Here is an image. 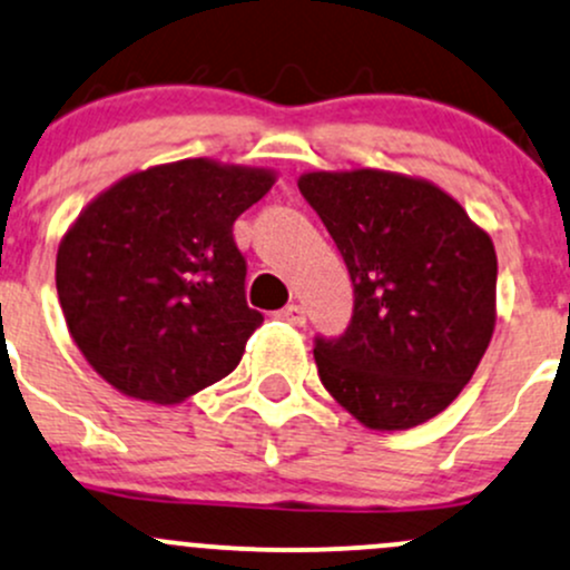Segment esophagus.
<instances>
[{
	"label": "esophagus",
	"instance_id": "obj_1",
	"mask_svg": "<svg viewBox=\"0 0 570 570\" xmlns=\"http://www.w3.org/2000/svg\"><path fill=\"white\" fill-rule=\"evenodd\" d=\"M278 318L281 322H286V324H295V327H303L305 324V311H303V305H286V308H281L278 311Z\"/></svg>",
	"mask_w": 570,
	"mask_h": 570
}]
</instances>
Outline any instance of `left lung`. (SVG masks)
Here are the masks:
<instances>
[{
    "label": "left lung",
    "mask_w": 570,
    "mask_h": 570,
    "mask_svg": "<svg viewBox=\"0 0 570 570\" xmlns=\"http://www.w3.org/2000/svg\"><path fill=\"white\" fill-rule=\"evenodd\" d=\"M297 186L354 284L346 333L316 337L324 390L381 433L438 416L465 390L492 341V237L452 194L414 175L316 170L299 175Z\"/></svg>",
    "instance_id": "obj_1"
}]
</instances>
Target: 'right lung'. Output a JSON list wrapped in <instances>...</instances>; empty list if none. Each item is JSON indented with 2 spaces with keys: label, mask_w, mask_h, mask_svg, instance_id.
<instances>
[{
  "label": "right lung",
  "mask_w": 570,
  "mask_h": 570,
  "mask_svg": "<svg viewBox=\"0 0 570 570\" xmlns=\"http://www.w3.org/2000/svg\"><path fill=\"white\" fill-rule=\"evenodd\" d=\"M265 167L180 159L124 175L59 243L56 292L86 362L121 395L173 405L235 371L262 324L233 224Z\"/></svg>",
  "instance_id": "1"
}]
</instances>
